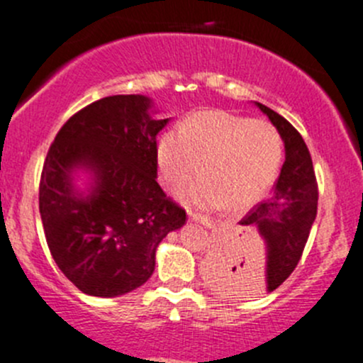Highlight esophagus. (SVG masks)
Masks as SVG:
<instances>
[{
	"mask_svg": "<svg viewBox=\"0 0 363 363\" xmlns=\"http://www.w3.org/2000/svg\"><path fill=\"white\" fill-rule=\"evenodd\" d=\"M189 220L197 222V224H203V225H206V228H210V229L215 225L213 220H210V218L203 217V215H199V213H192V211L189 213Z\"/></svg>",
	"mask_w": 363,
	"mask_h": 363,
	"instance_id": "obj_1",
	"label": "esophagus"
}]
</instances>
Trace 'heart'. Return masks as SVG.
<instances>
[{
	"label": "heart",
	"instance_id": "b5f03b06",
	"mask_svg": "<svg viewBox=\"0 0 363 363\" xmlns=\"http://www.w3.org/2000/svg\"><path fill=\"white\" fill-rule=\"evenodd\" d=\"M189 197L203 208L228 201L238 210L259 199L279 173L282 138L264 120H250L225 111H204L183 121L180 132L167 130L157 145L160 177L182 189L199 173Z\"/></svg>",
	"mask_w": 363,
	"mask_h": 363
}]
</instances>
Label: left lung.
Wrapping results in <instances>:
<instances>
[{
	"mask_svg": "<svg viewBox=\"0 0 363 363\" xmlns=\"http://www.w3.org/2000/svg\"><path fill=\"white\" fill-rule=\"evenodd\" d=\"M267 114L284 141L286 159L274 196L240 220L250 236L263 243V263L256 261L218 267L217 286L238 296L272 293L293 274L302 257L318 213V183L307 145L295 127L270 107L254 102Z\"/></svg>",
	"mask_w": 363,
	"mask_h": 363,
	"instance_id": "8db88e82",
	"label": "left lung"
}]
</instances>
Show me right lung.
Listing matches in <instances>:
<instances>
[{"mask_svg": "<svg viewBox=\"0 0 363 363\" xmlns=\"http://www.w3.org/2000/svg\"><path fill=\"white\" fill-rule=\"evenodd\" d=\"M155 114L145 95L100 99L61 127L45 157L38 197L45 240L86 295L113 298L145 284L159 243L185 224V210L157 183V134L169 118Z\"/></svg>", "mask_w": 363, "mask_h": 363, "instance_id": "obj_1", "label": "right lung"}]
</instances>
